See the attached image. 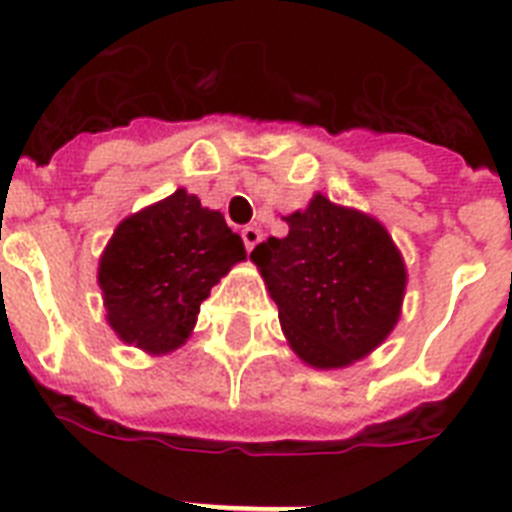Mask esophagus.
<instances>
[{
    "instance_id": "esophagus-1",
    "label": "esophagus",
    "mask_w": 512,
    "mask_h": 512,
    "mask_svg": "<svg viewBox=\"0 0 512 512\" xmlns=\"http://www.w3.org/2000/svg\"><path fill=\"white\" fill-rule=\"evenodd\" d=\"M242 239H244V247H247V252H252V249L257 247V242L263 239V234H260V228L257 226H247V228H242Z\"/></svg>"
}]
</instances>
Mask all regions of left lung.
I'll list each match as a JSON object with an SVG mask.
<instances>
[{
	"label": "left lung",
	"mask_w": 512,
	"mask_h": 512,
	"mask_svg": "<svg viewBox=\"0 0 512 512\" xmlns=\"http://www.w3.org/2000/svg\"><path fill=\"white\" fill-rule=\"evenodd\" d=\"M289 234L257 244V265L294 355L334 371L371 355L402 313V252L373 215L315 194L286 215Z\"/></svg>",
	"instance_id": "obj_1"
}]
</instances>
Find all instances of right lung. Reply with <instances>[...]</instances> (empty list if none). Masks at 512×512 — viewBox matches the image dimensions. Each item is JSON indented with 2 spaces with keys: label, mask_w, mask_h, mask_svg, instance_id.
<instances>
[{
  "label": "right lung",
  "mask_w": 512,
  "mask_h": 512,
  "mask_svg": "<svg viewBox=\"0 0 512 512\" xmlns=\"http://www.w3.org/2000/svg\"><path fill=\"white\" fill-rule=\"evenodd\" d=\"M242 260V236L226 218L202 207L197 194L176 189L120 220L99 257L107 323L120 342L147 355H168L186 344L199 305Z\"/></svg>",
  "instance_id": "right-lung-1"
}]
</instances>
